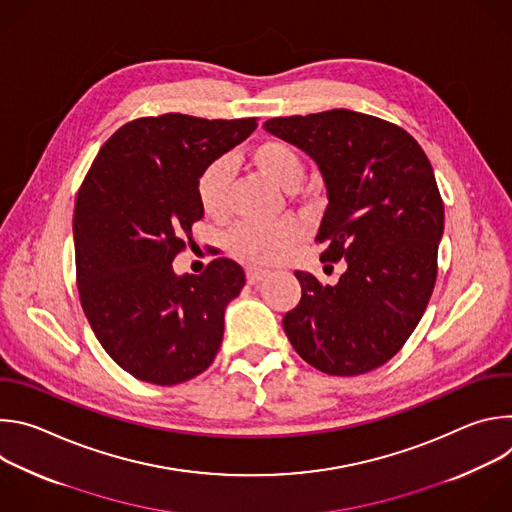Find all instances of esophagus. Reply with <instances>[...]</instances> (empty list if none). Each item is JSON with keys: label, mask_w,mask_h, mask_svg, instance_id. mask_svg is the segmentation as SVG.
I'll return each mask as SVG.
<instances>
[{"label": "esophagus", "mask_w": 512, "mask_h": 512, "mask_svg": "<svg viewBox=\"0 0 512 512\" xmlns=\"http://www.w3.org/2000/svg\"><path fill=\"white\" fill-rule=\"evenodd\" d=\"M245 273H247V281L253 285V283H259V281H263L267 275H269V271L267 269H259V267H247L245 269Z\"/></svg>", "instance_id": "34e87169"}]
</instances>
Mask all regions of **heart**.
<instances>
[{"label": "heart", "instance_id": "1", "mask_svg": "<svg viewBox=\"0 0 512 512\" xmlns=\"http://www.w3.org/2000/svg\"><path fill=\"white\" fill-rule=\"evenodd\" d=\"M251 166L275 186L294 192L300 188L306 166L296 145L283 139H265L249 154ZM233 166L227 158L206 164L196 178V198L204 214L221 218L229 210ZM298 225L283 223H241L227 237V249L241 261L253 265H275L287 259L300 241Z\"/></svg>", "mask_w": 512, "mask_h": 512}]
</instances>
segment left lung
Returning <instances> with one entry per match:
<instances>
[{"label": "left lung", "mask_w": 512, "mask_h": 512, "mask_svg": "<svg viewBox=\"0 0 512 512\" xmlns=\"http://www.w3.org/2000/svg\"><path fill=\"white\" fill-rule=\"evenodd\" d=\"M263 127L318 164L328 192L320 261H346L336 285L296 271L302 300L283 330L326 375L379 369L403 348L435 285L444 202L431 164L399 125L348 109L273 117Z\"/></svg>", "instance_id": "obj_1"}]
</instances>
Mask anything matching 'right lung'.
<instances>
[{
    "label": "right lung",
    "mask_w": 512,
    "mask_h": 512,
    "mask_svg": "<svg viewBox=\"0 0 512 512\" xmlns=\"http://www.w3.org/2000/svg\"><path fill=\"white\" fill-rule=\"evenodd\" d=\"M255 127L257 117H141L105 141L85 176L72 218L81 306L107 354L139 381H190L221 348L243 267L218 257L200 275H176L172 261L204 216L200 170Z\"/></svg>",
    "instance_id": "obj_1"
}]
</instances>
